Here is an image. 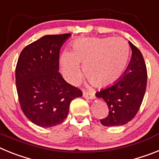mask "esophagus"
Wrapping results in <instances>:
<instances>
[{
  "label": "esophagus",
  "mask_w": 159,
  "mask_h": 159,
  "mask_svg": "<svg viewBox=\"0 0 159 159\" xmlns=\"http://www.w3.org/2000/svg\"><path fill=\"white\" fill-rule=\"evenodd\" d=\"M83 97L88 99H93L95 98V94L91 92H83Z\"/></svg>",
  "instance_id": "obj_1"
}]
</instances>
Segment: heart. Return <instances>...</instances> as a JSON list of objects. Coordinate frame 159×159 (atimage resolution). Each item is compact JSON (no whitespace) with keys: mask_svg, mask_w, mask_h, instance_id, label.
<instances>
[{"mask_svg":"<svg viewBox=\"0 0 159 159\" xmlns=\"http://www.w3.org/2000/svg\"><path fill=\"white\" fill-rule=\"evenodd\" d=\"M130 55L128 42L121 38H84L74 41L72 51H64L60 64L63 75L72 84L85 77L98 87L116 83L123 76Z\"/></svg>","mask_w":159,"mask_h":159,"instance_id":"b5f03b06","label":"heart"}]
</instances>
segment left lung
I'll return each instance as SVG.
<instances>
[{
  "instance_id": "1",
  "label": "left lung",
  "mask_w": 159,
  "mask_h": 159,
  "mask_svg": "<svg viewBox=\"0 0 159 159\" xmlns=\"http://www.w3.org/2000/svg\"><path fill=\"white\" fill-rule=\"evenodd\" d=\"M132 50L130 61L121 79L97 92L108 105L109 114L101 119L106 126L123 125L133 119L143 102L147 82V70L141 51L129 41Z\"/></svg>"
}]
</instances>
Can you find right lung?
<instances>
[{
	"label": "right lung",
	"instance_id": "add662e5",
	"mask_svg": "<svg viewBox=\"0 0 159 159\" xmlns=\"http://www.w3.org/2000/svg\"><path fill=\"white\" fill-rule=\"evenodd\" d=\"M70 35L44 36L25 47L16 63L20 108L33 123L41 127L61 123L71 101L82 96V91L66 82L58 71L61 47Z\"/></svg>",
	"mask_w": 159,
	"mask_h": 159
}]
</instances>
